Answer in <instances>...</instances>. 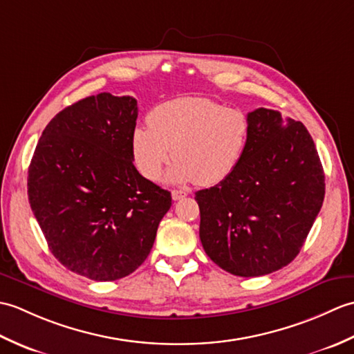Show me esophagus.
<instances>
[{"mask_svg": "<svg viewBox=\"0 0 354 354\" xmlns=\"http://www.w3.org/2000/svg\"><path fill=\"white\" fill-rule=\"evenodd\" d=\"M187 194H189V193H187L185 190H173L171 192V198H173V201H179V199L185 198Z\"/></svg>", "mask_w": 354, "mask_h": 354, "instance_id": "1", "label": "esophagus"}]
</instances>
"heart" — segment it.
<instances>
[{
  "mask_svg": "<svg viewBox=\"0 0 354 354\" xmlns=\"http://www.w3.org/2000/svg\"><path fill=\"white\" fill-rule=\"evenodd\" d=\"M250 135L251 120L245 111L204 97H179L156 106L149 126L133 131V161L142 176L156 181L173 153L169 183L213 187L237 169Z\"/></svg>",
  "mask_w": 354,
  "mask_h": 354,
  "instance_id": "heart-1",
  "label": "heart"
}]
</instances>
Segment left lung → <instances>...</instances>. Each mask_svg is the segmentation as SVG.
<instances>
[{
    "mask_svg": "<svg viewBox=\"0 0 354 354\" xmlns=\"http://www.w3.org/2000/svg\"><path fill=\"white\" fill-rule=\"evenodd\" d=\"M248 115L251 135L242 161L194 199L208 257L232 275L260 277L297 257L322 207L326 183L301 122L266 108Z\"/></svg>",
    "mask_w": 354,
    "mask_h": 354,
    "instance_id": "left-lung-1",
    "label": "left lung"
}]
</instances>
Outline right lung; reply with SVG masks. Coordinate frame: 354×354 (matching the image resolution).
Instances as JSON below:
<instances>
[{
  "label": "right lung",
  "instance_id": "obj_1",
  "mask_svg": "<svg viewBox=\"0 0 354 354\" xmlns=\"http://www.w3.org/2000/svg\"><path fill=\"white\" fill-rule=\"evenodd\" d=\"M137 117L129 95L79 100L47 124L28 167V202L50 251L94 281L141 266L171 205L132 162Z\"/></svg>",
  "mask_w": 354,
  "mask_h": 354
}]
</instances>
